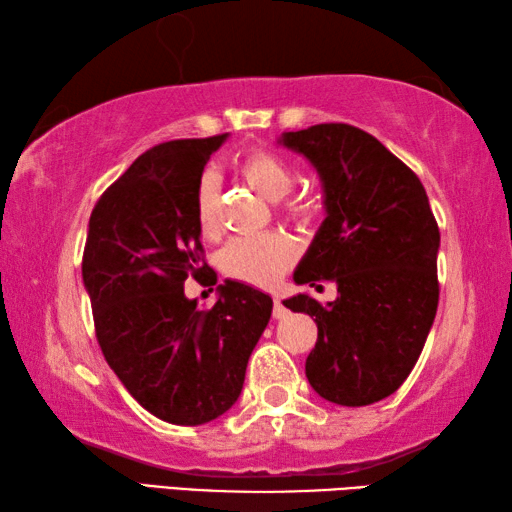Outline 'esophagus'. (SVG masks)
I'll return each instance as SVG.
<instances>
[{
    "mask_svg": "<svg viewBox=\"0 0 512 512\" xmlns=\"http://www.w3.org/2000/svg\"><path fill=\"white\" fill-rule=\"evenodd\" d=\"M284 316H287V307H284L282 302L275 298L273 300V318H284Z\"/></svg>",
    "mask_w": 512,
    "mask_h": 512,
    "instance_id": "obj_1",
    "label": "esophagus"
}]
</instances>
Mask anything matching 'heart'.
<instances>
[{
    "label": "heart",
    "instance_id": "b5f03b06",
    "mask_svg": "<svg viewBox=\"0 0 512 512\" xmlns=\"http://www.w3.org/2000/svg\"><path fill=\"white\" fill-rule=\"evenodd\" d=\"M237 173L246 183L268 201H282L296 185V169L282 155L266 149L246 153L237 162ZM284 214L298 223H309L316 216V203L311 198L296 196L282 205ZM194 216L201 235L212 239L221 230L219 212V178L205 173L198 180L194 196ZM298 248L293 239L282 232H266L255 237H237L221 250L219 266L225 277L253 287H271V284L293 264Z\"/></svg>",
    "mask_w": 512,
    "mask_h": 512
}]
</instances>
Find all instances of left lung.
<instances>
[{"mask_svg":"<svg viewBox=\"0 0 512 512\" xmlns=\"http://www.w3.org/2000/svg\"><path fill=\"white\" fill-rule=\"evenodd\" d=\"M280 144L314 164L325 221L293 280L336 282L327 305L298 293L284 300L318 325L305 372L327 402L366 406L409 377L438 309L440 232L420 178L377 137L350 124L284 133Z\"/></svg>","mask_w":512,"mask_h":512,"instance_id":"1","label":"left lung"}]
</instances>
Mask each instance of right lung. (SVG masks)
Segmentation results:
<instances>
[{
    "label": "right lung",
    "instance_id": "right-lung-1",
    "mask_svg": "<svg viewBox=\"0 0 512 512\" xmlns=\"http://www.w3.org/2000/svg\"><path fill=\"white\" fill-rule=\"evenodd\" d=\"M225 137L142 153L94 205L83 250V284L108 366L146 411L185 427L237 402L273 309L266 293L232 280L212 309L185 298L187 277L207 271L196 187Z\"/></svg>",
    "mask_w": 512,
    "mask_h": 512
}]
</instances>
